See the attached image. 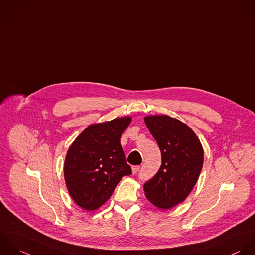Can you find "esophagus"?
<instances>
[{
  "label": "esophagus",
  "mask_w": 255,
  "mask_h": 255,
  "mask_svg": "<svg viewBox=\"0 0 255 255\" xmlns=\"http://www.w3.org/2000/svg\"><path fill=\"white\" fill-rule=\"evenodd\" d=\"M139 170H140V166H133L132 167V173L133 174H136Z\"/></svg>",
  "instance_id": "34e87169"
}]
</instances>
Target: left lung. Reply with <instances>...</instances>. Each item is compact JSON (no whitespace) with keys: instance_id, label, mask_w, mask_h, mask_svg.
Segmentation results:
<instances>
[{"instance_id":"left-lung-1","label":"left lung","mask_w":255,"mask_h":255,"mask_svg":"<svg viewBox=\"0 0 255 255\" xmlns=\"http://www.w3.org/2000/svg\"><path fill=\"white\" fill-rule=\"evenodd\" d=\"M162 154L158 173L145 183L146 198L161 210H170L186 200L194 189L204 164V150L195 132L168 115L144 118Z\"/></svg>"}]
</instances>
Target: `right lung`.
<instances>
[{"mask_svg": "<svg viewBox=\"0 0 255 255\" xmlns=\"http://www.w3.org/2000/svg\"><path fill=\"white\" fill-rule=\"evenodd\" d=\"M129 116L95 123L70 145L64 161V180L74 203L94 211L109 200L122 177L132 174L120 138L131 123Z\"/></svg>", "mask_w": 255, "mask_h": 255, "instance_id": "add662e5", "label": "right lung"}]
</instances>
